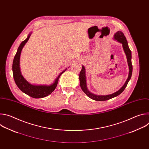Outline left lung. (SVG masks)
<instances>
[{"mask_svg":"<svg viewBox=\"0 0 149 149\" xmlns=\"http://www.w3.org/2000/svg\"><path fill=\"white\" fill-rule=\"evenodd\" d=\"M114 39L118 41L123 45V48L124 51V52L127 56V62H128V65L129 67V74L128 78H127V81H125L124 86L117 92L107 95H95L94 94H92L90 93L87 87V84H86V70H85L84 67L82 65V70L79 73V82H80V86L82 89V90L85 93L88 97H89L90 98L95 100V101H106L109 99H111L112 98H114L115 97L118 96L120 95L125 88V87L127 86V84H128L129 80L131 78L132 75V71H133V66L132 63V52L129 47L128 44H127V41L126 39V38L125 37L124 33L119 31L117 32H116L114 36Z\"/></svg>","mask_w":149,"mask_h":149,"instance_id":"8db88e82","label":"left lung"}]
</instances>
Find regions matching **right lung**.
Instances as JSON below:
<instances>
[{"mask_svg":"<svg viewBox=\"0 0 149 149\" xmlns=\"http://www.w3.org/2000/svg\"><path fill=\"white\" fill-rule=\"evenodd\" d=\"M30 33L28 38L22 42V43L19 45L17 52L14 57L13 64H12V71H13V75L15 82L16 84V86L18 88L22 91L23 93H25L26 94L28 95L29 96L35 98H44L53 92L55 89L56 88L59 78L61 75L66 70H63L57 77L55 82L51 84V86H35V85H32L29 84L21 74L19 67V60H20V53L22 51V48H24L25 44L29 40V38L31 36Z\"/></svg>","mask_w":149,"mask_h":149,"instance_id":"obj_1","label":"right lung"}]
</instances>
